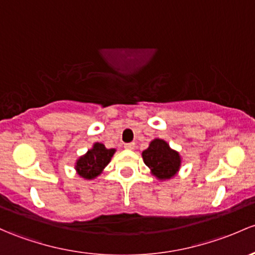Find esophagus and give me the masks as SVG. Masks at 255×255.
Segmentation results:
<instances>
[{
  "label": "esophagus",
  "mask_w": 255,
  "mask_h": 255,
  "mask_svg": "<svg viewBox=\"0 0 255 255\" xmlns=\"http://www.w3.org/2000/svg\"><path fill=\"white\" fill-rule=\"evenodd\" d=\"M125 148L128 149V150H133L135 148V144L134 143H126Z\"/></svg>",
  "instance_id": "34e87169"
}]
</instances>
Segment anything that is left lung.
Returning a JSON list of instances; mask_svg holds the SVG:
<instances>
[{
  "label": "left lung",
  "mask_w": 255,
  "mask_h": 255,
  "mask_svg": "<svg viewBox=\"0 0 255 255\" xmlns=\"http://www.w3.org/2000/svg\"><path fill=\"white\" fill-rule=\"evenodd\" d=\"M143 160L145 165L160 179H168L173 177L181 166V157L175 150L168 146L162 139H154L149 148L143 151Z\"/></svg>",
  "instance_id": "obj_1"
}]
</instances>
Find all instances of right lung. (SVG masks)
I'll return each instance as SVG.
<instances>
[{"mask_svg":"<svg viewBox=\"0 0 255 255\" xmlns=\"http://www.w3.org/2000/svg\"><path fill=\"white\" fill-rule=\"evenodd\" d=\"M114 154L115 149H106L105 145L100 143L94 144L93 149L77 161V172L83 178L92 179L100 175L107 163L111 161Z\"/></svg>","mask_w":255,"mask_h":255,"instance_id":"obj_1","label":"right lung"}]
</instances>
